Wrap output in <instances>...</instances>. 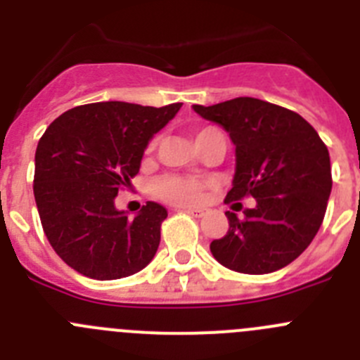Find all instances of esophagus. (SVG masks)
I'll list each match as a JSON object with an SVG mask.
<instances>
[{
  "label": "esophagus",
  "instance_id": "esophagus-1",
  "mask_svg": "<svg viewBox=\"0 0 360 360\" xmlns=\"http://www.w3.org/2000/svg\"><path fill=\"white\" fill-rule=\"evenodd\" d=\"M182 212H186V214H191V216H195V218H202L203 216V209H180Z\"/></svg>",
  "mask_w": 360,
  "mask_h": 360
}]
</instances>
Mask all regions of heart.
<instances>
[{
	"label": "heart",
	"mask_w": 360,
	"mask_h": 360,
	"mask_svg": "<svg viewBox=\"0 0 360 360\" xmlns=\"http://www.w3.org/2000/svg\"><path fill=\"white\" fill-rule=\"evenodd\" d=\"M211 129L212 128L198 129L196 131V141H200ZM155 146H157V141H153L149 144L148 151H151ZM207 186V180H202V178L184 176V174H164V176L157 178L153 182L151 191L153 195L162 200V202L176 205V207H191V205H196V203L202 202L203 193H205Z\"/></svg>",
	"instance_id": "obj_1"
}]
</instances>
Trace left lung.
<instances>
[{
	"label": "left lung",
	"instance_id": "1",
	"mask_svg": "<svg viewBox=\"0 0 360 360\" xmlns=\"http://www.w3.org/2000/svg\"><path fill=\"white\" fill-rule=\"evenodd\" d=\"M221 124L236 146V174L225 203L234 211L256 198L243 218L227 211L229 231L211 243L224 266L241 274H270L304 252L323 224L332 191L328 148L295 111L262 98L238 97L193 106Z\"/></svg>",
	"mask_w": 360,
	"mask_h": 360
}]
</instances>
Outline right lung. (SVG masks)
I'll return each instance as SVG.
<instances>
[{"instance_id":"add662e5","label":"right lung","mask_w":360,"mask_h":360,"mask_svg":"<svg viewBox=\"0 0 360 360\" xmlns=\"http://www.w3.org/2000/svg\"><path fill=\"white\" fill-rule=\"evenodd\" d=\"M180 106L84 104L57 117L39 139L34 196L41 225L57 256L79 274L119 279L153 259L165 207L148 202L129 219L113 200L139 174L149 139Z\"/></svg>"}]
</instances>
